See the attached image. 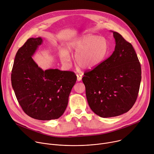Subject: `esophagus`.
I'll return each instance as SVG.
<instances>
[{
    "instance_id": "1",
    "label": "esophagus",
    "mask_w": 154,
    "mask_h": 154,
    "mask_svg": "<svg viewBox=\"0 0 154 154\" xmlns=\"http://www.w3.org/2000/svg\"><path fill=\"white\" fill-rule=\"evenodd\" d=\"M76 76H77V80H78V81H81L82 78V74H76Z\"/></svg>"
}]
</instances>
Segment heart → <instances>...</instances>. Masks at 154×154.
<instances>
[{"mask_svg": "<svg viewBox=\"0 0 154 154\" xmlns=\"http://www.w3.org/2000/svg\"><path fill=\"white\" fill-rule=\"evenodd\" d=\"M69 51H75V59L79 66L83 69H92L104 60L109 51L107 39L94 34H86L71 40L68 44ZM60 60L68 64L70 55L66 50H62Z\"/></svg>", "mask_w": 154, "mask_h": 154, "instance_id": "heart-1", "label": "heart"}]
</instances>
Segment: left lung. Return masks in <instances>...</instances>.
Masks as SVG:
<instances>
[{
	"label": "left lung",
	"instance_id": "obj_1",
	"mask_svg": "<svg viewBox=\"0 0 154 154\" xmlns=\"http://www.w3.org/2000/svg\"><path fill=\"white\" fill-rule=\"evenodd\" d=\"M112 32L115 41L113 54L82 78L91 109L102 118L131 109L141 81L140 64L133 45L118 32Z\"/></svg>",
	"mask_w": 154,
	"mask_h": 154
}]
</instances>
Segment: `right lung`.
Instances as JSON below:
<instances>
[{
  "label": "right lung",
  "instance_id": "obj_1",
  "mask_svg": "<svg viewBox=\"0 0 154 154\" xmlns=\"http://www.w3.org/2000/svg\"><path fill=\"white\" fill-rule=\"evenodd\" d=\"M43 42L41 37L29 38L15 55L11 85L23 110L34 119H57L64 113L76 83L72 72L58 69L44 71L32 57Z\"/></svg>",
  "mask_w": 154,
  "mask_h": 154
}]
</instances>
